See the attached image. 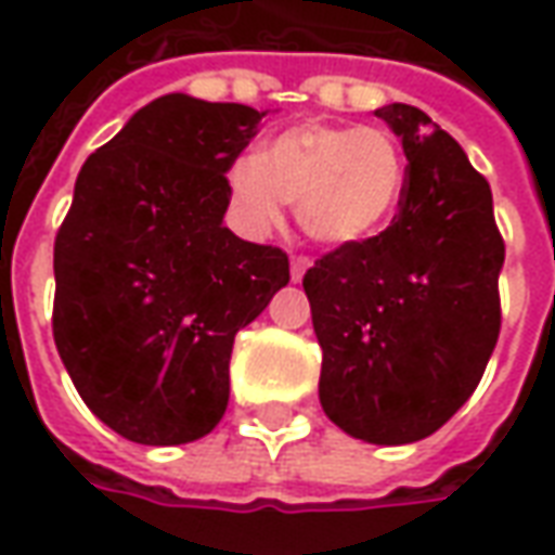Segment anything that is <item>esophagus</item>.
Instances as JSON below:
<instances>
[{
	"label": "esophagus",
	"instance_id": "1",
	"mask_svg": "<svg viewBox=\"0 0 555 555\" xmlns=\"http://www.w3.org/2000/svg\"><path fill=\"white\" fill-rule=\"evenodd\" d=\"M309 267H312V261H309L306 255H294V258H291V282H302Z\"/></svg>",
	"mask_w": 555,
	"mask_h": 555
}]
</instances>
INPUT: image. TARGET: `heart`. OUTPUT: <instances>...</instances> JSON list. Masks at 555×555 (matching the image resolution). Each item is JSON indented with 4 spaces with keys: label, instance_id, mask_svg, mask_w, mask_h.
Here are the masks:
<instances>
[{
    "label": "heart",
    "instance_id": "b5f03b06",
    "mask_svg": "<svg viewBox=\"0 0 555 555\" xmlns=\"http://www.w3.org/2000/svg\"><path fill=\"white\" fill-rule=\"evenodd\" d=\"M229 210L249 237L282 222L285 202L300 229L326 246H353L392 222L408 190V159L377 127L300 125L270 139L258 154L231 163Z\"/></svg>",
    "mask_w": 555,
    "mask_h": 555
}]
</instances>
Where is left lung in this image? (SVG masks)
I'll return each instance as SVG.
<instances>
[{"label":"left lung","instance_id":"obj_1","mask_svg":"<svg viewBox=\"0 0 555 555\" xmlns=\"http://www.w3.org/2000/svg\"><path fill=\"white\" fill-rule=\"evenodd\" d=\"M401 139L408 190L392 225L302 276L321 362V408L338 428L404 446L430 437L476 392L500 338L505 243L488 181L428 115L374 109Z\"/></svg>","mask_w":555,"mask_h":555}]
</instances>
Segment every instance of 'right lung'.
Instances as JSON below:
<instances>
[{"label": "right lung", "instance_id": "add662e5", "mask_svg": "<svg viewBox=\"0 0 555 555\" xmlns=\"http://www.w3.org/2000/svg\"><path fill=\"white\" fill-rule=\"evenodd\" d=\"M264 115L163 94L79 169L55 234L53 336L79 398L125 440L217 428L234 336L288 285V255L222 225L225 171Z\"/></svg>", "mask_w": 555, "mask_h": 555}]
</instances>
